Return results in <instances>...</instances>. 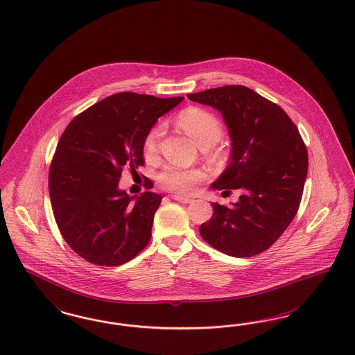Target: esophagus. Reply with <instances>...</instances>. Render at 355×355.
Instances as JSON below:
<instances>
[{"label": "esophagus", "instance_id": "esophagus-1", "mask_svg": "<svg viewBox=\"0 0 355 355\" xmlns=\"http://www.w3.org/2000/svg\"><path fill=\"white\" fill-rule=\"evenodd\" d=\"M172 198H173L175 201H179V202H183V204H191V202H193V200H192V198H189V197H183V196L173 195L172 196Z\"/></svg>", "mask_w": 355, "mask_h": 355}]
</instances>
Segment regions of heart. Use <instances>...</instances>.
Segmentation results:
<instances>
[{
	"label": "heart",
	"mask_w": 355,
	"mask_h": 355,
	"mask_svg": "<svg viewBox=\"0 0 355 355\" xmlns=\"http://www.w3.org/2000/svg\"><path fill=\"white\" fill-rule=\"evenodd\" d=\"M179 125L195 141L201 149L214 146L222 137L223 129L214 114L201 108H188L179 116ZM163 125L151 128L144 139V150L148 155L157 151ZM202 180V173L198 170H183L178 167H166L159 175V183L163 188L188 195L195 191L196 184Z\"/></svg>",
	"instance_id": "obj_1"
}]
</instances>
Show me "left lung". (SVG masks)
Masks as SVG:
<instances>
[{"mask_svg": "<svg viewBox=\"0 0 355 355\" xmlns=\"http://www.w3.org/2000/svg\"><path fill=\"white\" fill-rule=\"evenodd\" d=\"M187 96L217 110L229 129V166L211 188L241 191L239 201L231 206L211 202L213 217L200 226V234L232 257L259 254L297 214L309 170L304 142L279 105L245 86L230 85Z\"/></svg>", "mask_w": 355, "mask_h": 355, "instance_id": "obj_1", "label": "left lung"}]
</instances>
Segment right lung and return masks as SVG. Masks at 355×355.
<instances>
[{
    "label": "right lung",
    "mask_w": 355,
    "mask_h": 355,
    "mask_svg": "<svg viewBox=\"0 0 355 355\" xmlns=\"http://www.w3.org/2000/svg\"><path fill=\"white\" fill-rule=\"evenodd\" d=\"M184 101L117 92L78 114L58 141L49 168V197L58 229L89 263L130 261L151 238L162 196L126 195L123 167L144 164V139L160 116Z\"/></svg>",
    "instance_id": "obj_1"
}]
</instances>
